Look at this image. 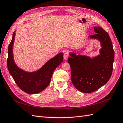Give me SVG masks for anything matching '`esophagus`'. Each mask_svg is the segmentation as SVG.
Masks as SVG:
<instances>
[{
    "mask_svg": "<svg viewBox=\"0 0 123 123\" xmlns=\"http://www.w3.org/2000/svg\"><path fill=\"white\" fill-rule=\"evenodd\" d=\"M68 56H69V55L67 52H65L64 53V56L63 57H64V59H65V60H67V59L68 58Z\"/></svg>",
    "mask_w": 123,
    "mask_h": 123,
    "instance_id": "obj_1",
    "label": "esophagus"
}]
</instances>
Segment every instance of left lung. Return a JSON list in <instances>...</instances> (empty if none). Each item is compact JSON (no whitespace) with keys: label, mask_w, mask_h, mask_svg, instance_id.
I'll return each instance as SVG.
<instances>
[{"label":"left lung","mask_w":123,"mask_h":123,"mask_svg":"<svg viewBox=\"0 0 123 123\" xmlns=\"http://www.w3.org/2000/svg\"><path fill=\"white\" fill-rule=\"evenodd\" d=\"M94 35L88 37L101 42L100 54L91 58L69 53L68 62L71 68V79L77 89L84 93L97 90L106 84L113 70L114 53L108 34L100 27H94Z\"/></svg>","instance_id":"1"}]
</instances>
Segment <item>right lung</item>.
I'll return each mask as SVG.
<instances>
[{
    "mask_svg": "<svg viewBox=\"0 0 123 123\" xmlns=\"http://www.w3.org/2000/svg\"><path fill=\"white\" fill-rule=\"evenodd\" d=\"M15 31L8 47L7 66L9 72L15 83L23 92L29 94L41 92L49 84L54 70L63 61V53H60L50 59L39 70L34 72H27L16 65L14 60L13 46Z\"/></svg>",
    "mask_w": 123,
    "mask_h": 123,
    "instance_id": "obj_1",
    "label": "right lung"
}]
</instances>
